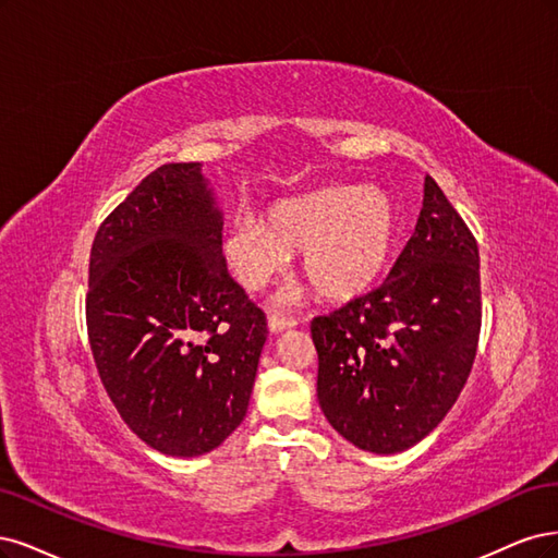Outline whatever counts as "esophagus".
Segmentation results:
<instances>
[{"label":"esophagus","mask_w":558,"mask_h":558,"mask_svg":"<svg viewBox=\"0 0 558 558\" xmlns=\"http://www.w3.org/2000/svg\"><path fill=\"white\" fill-rule=\"evenodd\" d=\"M296 327V319L292 317H280V315H268V329L274 333L287 331V329H294Z\"/></svg>","instance_id":"34e87169"}]
</instances>
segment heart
Instances as JSON below:
<instances>
[{"label":"heart","instance_id":"obj_1","mask_svg":"<svg viewBox=\"0 0 558 558\" xmlns=\"http://www.w3.org/2000/svg\"><path fill=\"white\" fill-rule=\"evenodd\" d=\"M399 233V213L380 187L331 185L264 210L241 213L222 236V255L247 290H262L301 250V274L329 301L368 292Z\"/></svg>","mask_w":558,"mask_h":558}]
</instances>
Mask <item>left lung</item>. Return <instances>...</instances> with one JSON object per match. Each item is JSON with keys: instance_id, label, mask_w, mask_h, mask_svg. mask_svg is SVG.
I'll return each instance as SVG.
<instances>
[{"instance_id": "1", "label": "left lung", "mask_w": 558, "mask_h": 558, "mask_svg": "<svg viewBox=\"0 0 558 558\" xmlns=\"http://www.w3.org/2000/svg\"><path fill=\"white\" fill-rule=\"evenodd\" d=\"M480 325L477 241L426 175L415 233L387 280L313 319L322 412L366 452L417 445L469 380Z\"/></svg>"}]
</instances>
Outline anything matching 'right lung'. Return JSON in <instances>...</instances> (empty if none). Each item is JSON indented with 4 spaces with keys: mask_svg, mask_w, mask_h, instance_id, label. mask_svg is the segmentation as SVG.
<instances>
[{
    "mask_svg": "<svg viewBox=\"0 0 558 558\" xmlns=\"http://www.w3.org/2000/svg\"><path fill=\"white\" fill-rule=\"evenodd\" d=\"M222 213L199 161L148 173L97 231L85 319L120 417L153 449L199 457L253 393L266 317L227 274Z\"/></svg>",
    "mask_w": 558,
    "mask_h": 558,
    "instance_id": "1",
    "label": "right lung"
}]
</instances>
